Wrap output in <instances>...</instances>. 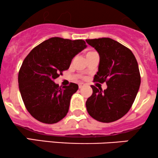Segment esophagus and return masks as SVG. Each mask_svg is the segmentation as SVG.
<instances>
[{
	"label": "esophagus",
	"mask_w": 158,
	"mask_h": 158,
	"mask_svg": "<svg viewBox=\"0 0 158 158\" xmlns=\"http://www.w3.org/2000/svg\"><path fill=\"white\" fill-rule=\"evenodd\" d=\"M84 86H85V84H83V83H79V88H82Z\"/></svg>",
	"instance_id": "1"
}]
</instances>
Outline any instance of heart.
Instances as JSON below:
<instances>
[{
  "instance_id": "1",
  "label": "heart",
  "mask_w": 158,
  "mask_h": 158,
  "mask_svg": "<svg viewBox=\"0 0 158 158\" xmlns=\"http://www.w3.org/2000/svg\"><path fill=\"white\" fill-rule=\"evenodd\" d=\"M93 52H94V51H88V52H87V53H86V56L90 55V54L93 53Z\"/></svg>"
}]
</instances>
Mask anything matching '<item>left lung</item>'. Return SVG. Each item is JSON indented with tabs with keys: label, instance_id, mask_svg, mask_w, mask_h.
Returning a JSON list of instances; mask_svg holds the SVG:
<instances>
[{
	"label": "left lung",
	"instance_id": "obj_1",
	"mask_svg": "<svg viewBox=\"0 0 158 158\" xmlns=\"http://www.w3.org/2000/svg\"><path fill=\"white\" fill-rule=\"evenodd\" d=\"M99 52V70L94 82H106L107 89L91 85L93 94L86 101L88 114L102 123L122 118L131 108L140 85L138 64L128 48L109 38L87 39Z\"/></svg>",
	"mask_w": 158,
	"mask_h": 158
}]
</instances>
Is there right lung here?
Masks as SVG:
<instances>
[{
    "label": "right lung",
    "instance_id": "obj_1",
    "mask_svg": "<svg viewBox=\"0 0 158 158\" xmlns=\"http://www.w3.org/2000/svg\"><path fill=\"white\" fill-rule=\"evenodd\" d=\"M86 47L84 40L54 37L34 48L24 59L19 72V90L27 110L37 120L53 124L67 115L79 86L70 82L61 88L53 80Z\"/></svg>",
    "mask_w": 158,
    "mask_h": 158
}]
</instances>
